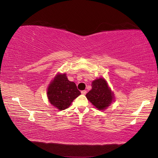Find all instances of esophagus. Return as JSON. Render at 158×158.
Returning <instances> with one entry per match:
<instances>
[{"label":"esophagus","mask_w":158,"mask_h":158,"mask_svg":"<svg viewBox=\"0 0 158 158\" xmlns=\"http://www.w3.org/2000/svg\"><path fill=\"white\" fill-rule=\"evenodd\" d=\"M81 93L82 95H85V94H86L87 91H86V90H82V91H81Z\"/></svg>","instance_id":"obj_1"}]
</instances>
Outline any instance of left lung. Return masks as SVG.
Instances as JSON below:
<instances>
[{
    "label": "left lung",
    "instance_id": "left-lung-1",
    "mask_svg": "<svg viewBox=\"0 0 158 158\" xmlns=\"http://www.w3.org/2000/svg\"><path fill=\"white\" fill-rule=\"evenodd\" d=\"M92 89L85 96L98 110H105L114 101V95L104 78L94 80L91 84Z\"/></svg>",
    "mask_w": 158,
    "mask_h": 158
}]
</instances>
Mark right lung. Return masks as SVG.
Segmentation results:
<instances>
[{
  "label": "right lung",
  "mask_w": 158,
  "mask_h": 158,
  "mask_svg": "<svg viewBox=\"0 0 158 158\" xmlns=\"http://www.w3.org/2000/svg\"><path fill=\"white\" fill-rule=\"evenodd\" d=\"M47 97L53 106L60 111L68 108L81 94L75 83L69 81L66 74H57L47 89Z\"/></svg>",
  "instance_id": "1"
}]
</instances>
